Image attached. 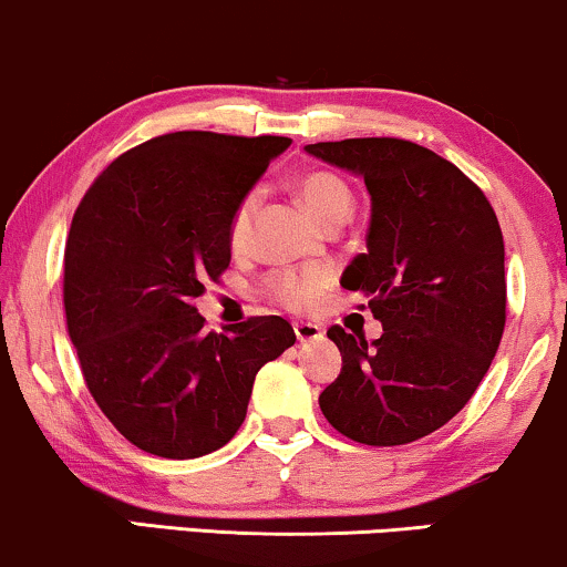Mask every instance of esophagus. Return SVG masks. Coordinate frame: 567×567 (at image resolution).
Returning a JSON list of instances; mask_svg holds the SVG:
<instances>
[{"label":"esophagus","instance_id":"obj_1","mask_svg":"<svg viewBox=\"0 0 567 567\" xmlns=\"http://www.w3.org/2000/svg\"><path fill=\"white\" fill-rule=\"evenodd\" d=\"M292 329H296L298 342H317V340H321V337H324V327L313 324V321H296Z\"/></svg>","mask_w":567,"mask_h":567}]
</instances>
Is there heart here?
Listing matches in <instances>:
<instances>
[{"label": "heart", "mask_w": 567, "mask_h": 567, "mask_svg": "<svg viewBox=\"0 0 567 567\" xmlns=\"http://www.w3.org/2000/svg\"><path fill=\"white\" fill-rule=\"evenodd\" d=\"M298 198L303 200L308 212L317 217L321 225L332 227L342 225L353 212V190L348 188L346 181L332 175V172H303L292 183ZM256 196H246L235 209L230 219V243L235 248H240L248 238L250 230V217H254ZM329 285V271L321 267H308L298 271H279L269 279V292L271 298L279 300L288 308H306L319 298V292Z\"/></svg>", "instance_id": "b5f03b06"}]
</instances>
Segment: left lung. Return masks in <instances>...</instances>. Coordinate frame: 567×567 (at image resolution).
Instances as JSON below:
<instances>
[{
  "label": "left lung",
  "mask_w": 567,
  "mask_h": 567,
  "mask_svg": "<svg viewBox=\"0 0 567 567\" xmlns=\"http://www.w3.org/2000/svg\"><path fill=\"white\" fill-rule=\"evenodd\" d=\"M306 154L363 177L367 254L342 271L369 298L382 337L327 332L342 371L319 395L324 419L361 444L436 432L468 403L505 329V243L497 214L453 162L400 138L311 143Z\"/></svg>",
  "instance_id": "1"
}]
</instances>
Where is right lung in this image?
I'll list each match as a JSON object with an SVG mask.
<instances>
[{
    "instance_id": "1",
    "label": "right lung",
    "mask_w": 567,
    "mask_h": 567,
    "mask_svg": "<svg viewBox=\"0 0 567 567\" xmlns=\"http://www.w3.org/2000/svg\"><path fill=\"white\" fill-rule=\"evenodd\" d=\"M290 138L183 131L117 156L64 246V313L85 384L114 429L159 457L219 450L254 379L296 332L254 317L206 332L193 300L230 267V219Z\"/></svg>"
}]
</instances>
